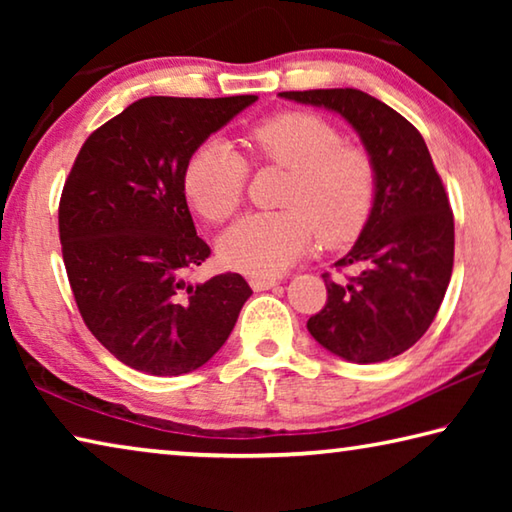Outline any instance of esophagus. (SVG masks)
Returning <instances> with one entry per match:
<instances>
[{
  "label": "esophagus",
  "mask_w": 512,
  "mask_h": 512,
  "mask_svg": "<svg viewBox=\"0 0 512 512\" xmlns=\"http://www.w3.org/2000/svg\"><path fill=\"white\" fill-rule=\"evenodd\" d=\"M277 282L275 277H255V280H250V287H253L255 291H268V289H273V287H277Z\"/></svg>",
  "instance_id": "esophagus-1"
}]
</instances>
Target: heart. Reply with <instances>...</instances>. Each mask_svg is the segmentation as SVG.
I'll use <instances>...</instances> for the list:
<instances>
[{
  "label": "heart",
  "instance_id": "1",
  "mask_svg": "<svg viewBox=\"0 0 512 512\" xmlns=\"http://www.w3.org/2000/svg\"><path fill=\"white\" fill-rule=\"evenodd\" d=\"M262 160L291 171L282 212L248 214L219 241L221 262L250 277H277L314 244L354 239L375 201V169L366 153L345 146L332 124L311 112H280L248 133ZM248 164L223 140H207L183 173L187 201L203 219L221 223L241 205Z\"/></svg>",
  "mask_w": 512,
  "mask_h": 512
}]
</instances>
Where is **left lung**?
Listing matches in <instances>:
<instances>
[{
  "label": "left lung",
  "mask_w": 512,
  "mask_h": 512,
  "mask_svg": "<svg viewBox=\"0 0 512 512\" xmlns=\"http://www.w3.org/2000/svg\"><path fill=\"white\" fill-rule=\"evenodd\" d=\"M277 97L341 115L375 169V201L348 255L350 282L325 277L327 305L307 320L314 339L352 363H379L411 348L436 318L452 280L454 216L422 135L384 101L352 88Z\"/></svg>",
  "instance_id": "left-lung-1"
}]
</instances>
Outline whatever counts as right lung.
Wrapping results in <instances>:
<instances>
[{
    "instance_id": "1",
    "label": "right lung",
    "mask_w": 512,
    "mask_h": 512,
    "mask_svg": "<svg viewBox=\"0 0 512 512\" xmlns=\"http://www.w3.org/2000/svg\"><path fill=\"white\" fill-rule=\"evenodd\" d=\"M255 94L146 97L97 128L58 210L60 244L81 316L128 368L176 377L210 361L253 296L239 273L187 282L210 257L189 214V155Z\"/></svg>"
}]
</instances>
